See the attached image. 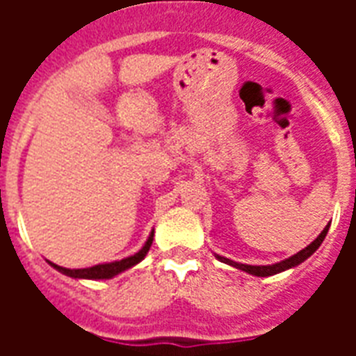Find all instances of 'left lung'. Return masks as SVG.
I'll return each mask as SVG.
<instances>
[{"label":"left lung","mask_w":356,"mask_h":356,"mask_svg":"<svg viewBox=\"0 0 356 356\" xmlns=\"http://www.w3.org/2000/svg\"><path fill=\"white\" fill-rule=\"evenodd\" d=\"M331 225V223H329ZM329 225H325V229L321 231L320 234H318V238H316L314 242H310L309 245L305 249H301L299 253L292 254V257H288V259L281 260V262H275V264H268V266H251V264H242V262H234V260L231 259H225V257H222V254H214L220 262H225V264L233 266V268H236V270H242L245 271V273H249V275H254V277H270V275H275V273H281V271H286L290 270V268H296V266H299L301 262H305V260L309 259L310 254L314 253L316 249L320 248L321 242L325 240L327 233H329Z\"/></svg>","instance_id":"1"}]
</instances>
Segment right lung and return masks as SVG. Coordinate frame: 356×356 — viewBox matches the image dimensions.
<instances>
[{
	"instance_id": "obj_1",
	"label": "right lung",
	"mask_w": 356,
	"mask_h": 356,
	"mask_svg": "<svg viewBox=\"0 0 356 356\" xmlns=\"http://www.w3.org/2000/svg\"><path fill=\"white\" fill-rule=\"evenodd\" d=\"M153 233L155 231H151V234L147 236L145 243L142 245L138 253L131 254L127 259H122V260H114V262H103V264H96L92 266V268H81V270H70V268H63V266H57L49 262V264L55 268L57 271L64 273V275L72 277V279H90V281H99V279H113V277L120 275L122 271L129 270V268H133L136 266L138 262L144 260V257L147 254L149 251L151 243H153Z\"/></svg>"
}]
</instances>
